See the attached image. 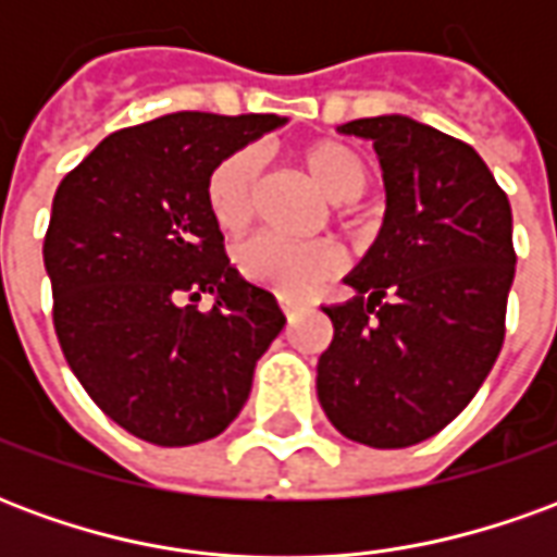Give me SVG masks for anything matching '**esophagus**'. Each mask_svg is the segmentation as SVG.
<instances>
[{"label":"esophagus","mask_w":557,"mask_h":557,"mask_svg":"<svg viewBox=\"0 0 557 557\" xmlns=\"http://www.w3.org/2000/svg\"><path fill=\"white\" fill-rule=\"evenodd\" d=\"M280 307H283V313H286V319H295V315L301 313V304H295V301H289V298H280Z\"/></svg>","instance_id":"esophagus-1"}]
</instances>
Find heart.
I'll list each match as a JSON object with an SVG mask.
<instances>
[{"instance_id": "obj_1", "label": "heart", "mask_w": 557, "mask_h": 557, "mask_svg": "<svg viewBox=\"0 0 557 557\" xmlns=\"http://www.w3.org/2000/svg\"><path fill=\"white\" fill-rule=\"evenodd\" d=\"M304 172L331 202H355L370 184L363 158L346 143L319 139L301 148ZM262 158L256 148H238L208 172L206 206L214 226L238 235L250 226L259 196ZM235 265L244 277L280 298H307L337 277L343 256L331 242H283L259 235L238 247Z\"/></svg>"}]
</instances>
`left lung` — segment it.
<instances>
[{
    "mask_svg": "<svg viewBox=\"0 0 557 557\" xmlns=\"http://www.w3.org/2000/svg\"><path fill=\"white\" fill-rule=\"evenodd\" d=\"M370 139L385 220L322 307L334 339L315 367L327 420L367 447H411L444 430L490 375L513 286V214L474 148L409 115L339 125Z\"/></svg>",
    "mask_w": 557,
    "mask_h": 557,
    "instance_id": "left-lung-1",
    "label": "left lung"
}]
</instances>
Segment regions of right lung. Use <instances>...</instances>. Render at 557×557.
<instances>
[{"instance_id":"add662e5","label":"right lung","mask_w":557,"mask_h":557,"mask_svg":"<svg viewBox=\"0 0 557 557\" xmlns=\"http://www.w3.org/2000/svg\"><path fill=\"white\" fill-rule=\"evenodd\" d=\"M283 115L170 113L98 143L53 196L44 268L67 367L103 414L160 447L214 438L286 315L238 274L206 206L220 160ZM215 295L208 314L182 305Z\"/></svg>"}]
</instances>
